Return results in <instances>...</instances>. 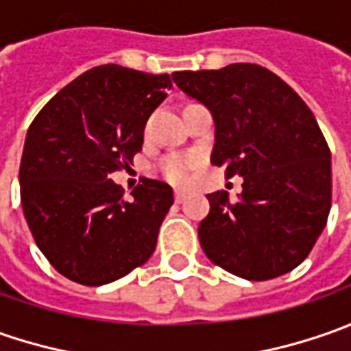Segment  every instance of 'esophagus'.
Listing matches in <instances>:
<instances>
[{
	"label": "esophagus",
	"instance_id": "esophagus-1",
	"mask_svg": "<svg viewBox=\"0 0 351 351\" xmlns=\"http://www.w3.org/2000/svg\"><path fill=\"white\" fill-rule=\"evenodd\" d=\"M185 197H187V193L182 191V189H178V191H176V203H183V201H185Z\"/></svg>",
	"mask_w": 351,
	"mask_h": 351
}]
</instances>
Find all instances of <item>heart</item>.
<instances>
[{
  "label": "heart",
  "mask_w": 351,
  "mask_h": 351,
  "mask_svg": "<svg viewBox=\"0 0 351 351\" xmlns=\"http://www.w3.org/2000/svg\"><path fill=\"white\" fill-rule=\"evenodd\" d=\"M197 164H199V160L193 154H169L160 162L158 171L169 183L185 185V183L189 182L191 171L195 169Z\"/></svg>",
  "instance_id": "1"
}]
</instances>
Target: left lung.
I'll return each mask as SVG.
<instances>
[{
	"mask_svg": "<svg viewBox=\"0 0 351 351\" xmlns=\"http://www.w3.org/2000/svg\"><path fill=\"white\" fill-rule=\"evenodd\" d=\"M176 86L215 121L210 162L242 176V193L207 195L199 242L210 262L250 281L295 269L326 226L330 150L297 91L258 64L173 72Z\"/></svg>",
	"mask_w": 351,
	"mask_h": 351,
	"instance_id": "obj_1",
	"label": "left lung"
}]
</instances>
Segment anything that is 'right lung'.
I'll return each mask as SVG.
<instances>
[{
	"mask_svg": "<svg viewBox=\"0 0 351 351\" xmlns=\"http://www.w3.org/2000/svg\"><path fill=\"white\" fill-rule=\"evenodd\" d=\"M169 88L168 74L97 66L60 89L27 130L23 213L48 262L75 283H111L156 250L171 187L144 178L127 201L111 173L141 152L146 121Z\"/></svg>",
	"mask_w": 351,
	"mask_h": 351,
	"instance_id": "obj_1",
	"label": "right lung"
}]
</instances>
